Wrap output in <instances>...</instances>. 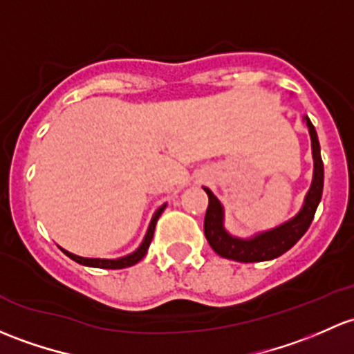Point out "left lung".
Instances as JSON below:
<instances>
[{
    "instance_id": "1",
    "label": "left lung",
    "mask_w": 354,
    "mask_h": 354,
    "mask_svg": "<svg viewBox=\"0 0 354 354\" xmlns=\"http://www.w3.org/2000/svg\"><path fill=\"white\" fill-rule=\"evenodd\" d=\"M307 124L308 133H310L312 142V159H314V174H312V183L307 195L304 198V205L295 217L280 224L273 229L258 232L251 237H237L232 236L224 225V205L221 200L203 187L208 195V208L203 222V230L208 244L212 245L215 252L222 258L234 259L241 263H259L270 261L278 258L290 248L297 244V241L307 232L308 225L312 224L315 210L322 198V188H324V165L321 158V146H319L317 132L308 117H304Z\"/></svg>"
}]
</instances>
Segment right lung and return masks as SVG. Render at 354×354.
Returning a JSON list of instances; mask_svg holds the SVG:
<instances>
[{
  "label": "right lung",
  "instance_id": "1",
  "mask_svg": "<svg viewBox=\"0 0 354 354\" xmlns=\"http://www.w3.org/2000/svg\"><path fill=\"white\" fill-rule=\"evenodd\" d=\"M165 208H166V203L154 212V215H152V218H151V224H149V227H147L146 236H144V241L140 243V245L136 249V251L130 252V254H127V256H122V258H117V259H102V258H83V256L73 254V252L66 251V249H62V248H61V251L64 252L66 256H69L73 261L80 263V265H83V266L103 268V270H122V268H129V266L136 265V263H139L140 259L147 254V249H149V245H151L152 236H154L156 222H158V218L161 217V214L165 212Z\"/></svg>",
  "mask_w": 354,
  "mask_h": 354
}]
</instances>
